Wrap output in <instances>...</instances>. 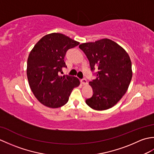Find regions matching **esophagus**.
Listing matches in <instances>:
<instances>
[{
	"instance_id": "1",
	"label": "esophagus",
	"mask_w": 154,
	"mask_h": 154,
	"mask_svg": "<svg viewBox=\"0 0 154 154\" xmlns=\"http://www.w3.org/2000/svg\"><path fill=\"white\" fill-rule=\"evenodd\" d=\"M81 83H82L83 85H87V81L86 79H83L81 80Z\"/></svg>"
}]
</instances>
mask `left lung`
<instances>
[{
	"label": "left lung",
	"mask_w": 154,
	"mask_h": 154,
	"mask_svg": "<svg viewBox=\"0 0 154 154\" xmlns=\"http://www.w3.org/2000/svg\"><path fill=\"white\" fill-rule=\"evenodd\" d=\"M89 61L91 69L98 70L90 81L93 94L86 100L91 109L104 110L114 106L126 93L132 77V62L124 48L110 39L79 45Z\"/></svg>",
	"instance_id": "8db88e82"
}]
</instances>
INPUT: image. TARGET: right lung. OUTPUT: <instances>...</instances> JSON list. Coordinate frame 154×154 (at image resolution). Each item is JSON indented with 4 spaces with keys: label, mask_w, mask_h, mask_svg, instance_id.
<instances>
[{
    "label": "right lung",
    "mask_w": 154,
    "mask_h": 154,
    "mask_svg": "<svg viewBox=\"0 0 154 154\" xmlns=\"http://www.w3.org/2000/svg\"><path fill=\"white\" fill-rule=\"evenodd\" d=\"M79 42L60 33L44 35L31 50L27 61V77L35 98L44 106L55 109L65 105L79 79L65 75L60 76L68 50Z\"/></svg>",
    "instance_id": "add662e5"
}]
</instances>
